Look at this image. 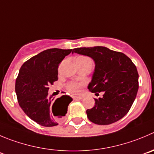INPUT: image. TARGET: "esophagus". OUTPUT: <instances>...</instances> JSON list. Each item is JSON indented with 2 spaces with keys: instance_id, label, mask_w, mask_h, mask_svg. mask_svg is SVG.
I'll return each mask as SVG.
<instances>
[{
  "instance_id": "esophagus-1",
  "label": "esophagus",
  "mask_w": 154,
  "mask_h": 154,
  "mask_svg": "<svg viewBox=\"0 0 154 154\" xmlns=\"http://www.w3.org/2000/svg\"><path fill=\"white\" fill-rule=\"evenodd\" d=\"M75 100H82V97H74L73 98Z\"/></svg>"
}]
</instances>
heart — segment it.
<instances>
[{
  "label": "heart",
  "mask_w": 154,
  "mask_h": 154,
  "mask_svg": "<svg viewBox=\"0 0 154 154\" xmlns=\"http://www.w3.org/2000/svg\"><path fill=\"white\" fill-rule=\"evenodd\" d=\"M78 58L80 59H85L84 57H79ZM81 84H78V83H70L67 86V88L68 91H69V93H71L73 95H79L81 92V88H82Z\"/></svg>",
  "instance_id": "b5f03b06"
}]
</instances>
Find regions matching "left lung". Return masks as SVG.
<instances>
[{
    "mask_svg": "<svg viewBox=\"0 0 154 154\" xmlns=\"http://www.w3.org/2000/svg\"><path fill=\"white\" fill-rule=\"evenodd\" d=\"M72 53L93 59L95 68L88 88L104 93L86 110L88 119L97 125H109L125 116L138 90V73L131 59L103 46L75 48Z\"/></svg>",
    "mask_w": 154,
    "mask_h": 154,
    "instance_id": "left-lung-1",
    "label": "left lung"
}]
</instances>
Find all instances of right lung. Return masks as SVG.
<instances>
[{
  "label": "right lung",
  "instance_id": "1",
  "mask_svg": "<svg viewBox=\"0 0 154 154\" xmlns=\"http://www.w3.org/2000/svg\"><path fill=\"white\" fill-rule=\"evenodd\" d=\"M72 51H44L25 62L19 72L15 86L19 104L26 116L42 126L57 125L72 100L63 95L54 103L53 95H48V86L58 79L59 64Z\"/></svg>",
  "mask_w": 154,
  "mask_h": 154
}]
</instances>
